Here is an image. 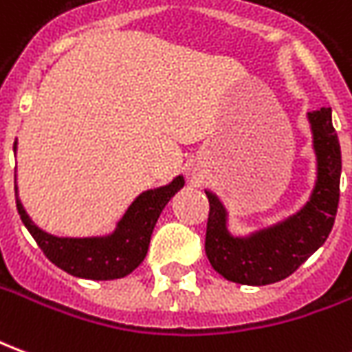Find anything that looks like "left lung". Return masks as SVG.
Returning a JSON list of instances; mask_svg holds the SVG:
<instances>
[{
    "instance_id": "left-lung-1",
    "label": "left lung",
    "mask_w": 352,
    "mask_h": 352,
    "mask_svg": "<svg viewBox=\"0 0 352 352\" xmlns=\"http://www.w3.org/2000/svg\"><path fill=\"white\" fill-rule=\"evenodd\" d=\"M307 120L317 158V181L298 213L249 236H234L228 230L226 206L214 192L206 190L209 199L206 254L224 279L251 287L287 279L330 236L340 204V139L332 126L330 107L307 113Z\"/></svg>"
}]
</instances>
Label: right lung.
<instances>
[{
	"instance_id": "right-lung-1",
	"label": "right lung",
	"mask_w": 352,
	"mask_h": 352,
	"mask_svg": "<svg viewBox=\"0 0 352 352\" xmlns=\"http://www.w3.org/2000/svg\"><path fill=\"white\" fill-rule=\"evenodd\" d=\"M16 153V141H14ZM184 186V177L177 175L169 184L151 188L139 194L116 228L105 236L62 237L41 230L35 224L19 198V186L14 175L16 209L24 226L32 234L45 256L73 277L92 280H111L126 277L146 256L151 236L162 209Z\"/></svg>"
}]
</instances>
